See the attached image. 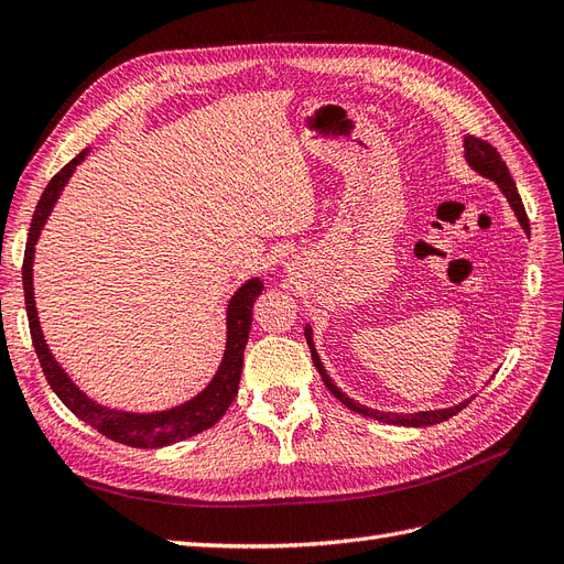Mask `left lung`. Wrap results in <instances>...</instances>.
Listing matches in <instances>:
<instances>
[{
  "mask_svg": "<svg viewBox=\"0 0 564 564\" xmlns=\"http://www.w3.org/2000/svg\"><path fill=\"white\" fill-rule=\"evenodd\" d=\"M464 160L466 164L473 169L475 174H480L489 181H494L499 185V191L503 193V197L508 199L510 209L516 212L518 216V224L522 226V230L529 235V218H527V212H524V204L518 195V187L513 183V178H510V172L506 162L501 160V155L497 152V148H491L487 141H480L475 139V135H464ZM305 340H308L311 346V355H313V365L315 369L319 371V377L324 381V386H327L332 390V395L336 400L344 402L348 409H352V412L362 414V416H369V419H377L381 423H388V425H406V429H423V425H435V423H442L447 421L452 416H456L460 409H464L473 398L458 402L454 406H447V409H429V412H414V414H398V412H379V409H371V406H365L360 402H355L352 398H348L344 390H340L332 377L327 373V369H324L319 355L315 350V344H313V327L311 324H305Z\"/></svg>",
  "mask_w": 564,
  "mask_h": 564,
  "instance_id": "8db88e82",
  "label": "left lung"
}]
</instances>
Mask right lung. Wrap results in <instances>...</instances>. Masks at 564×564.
<instances>
[{
    "label": "right lung",
    "instance_id": "right-lung-1",
    "mask_svg": "<svg viewBox=\"0 0 564 564\" xmlns=\"http://www.w3.org/2000/svg\"><path fill=\"white\" fill-rule=\"evenodd\" d=\"M89 148L82 150L79 155L67 162L61 172L48 181L44 193L37 202L35 214H32V224L28 232L25 245V259H23V292H25V311L30 322V336L32 346L40 357V365L44 377L56 392L61 402L70 409V412L82 419L84 423L94 425L98 433L106 437L122 442L129 447L139 449H155L174 445V442L193 437L202 431L212 429V425L228 412L237 395V386H240L242 365H245V348L251 329V308L253 301L263 292V282L259 278L247 280L237 292L230 296L226 308V350L220 357V365L214 373V379L204 386L195 398L172 409H162V412H127V409H115L108 404H100L89 398L73 379L70 373L63 369L56 360L54 352L46 346V338L42 334V324L37 315L35 303V284H32V265H35V247L40 235L46 226V220L54 212L61 193L65 191L67 181L75 174V169L87 160Z\"/></svg>",
    "mask_w": 564,
    "mask_h": 564
}]
</instances>
